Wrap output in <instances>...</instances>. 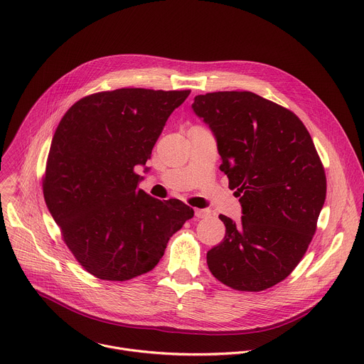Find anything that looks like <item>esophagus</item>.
I'll return each mask as SVG.
<instances>
[{"mask_svg":"<svg viewBox=\"0 0 364 364\" xmlns=\"http://www.w3.org/2000/svg\"><path fill=\"white\" fill-rule=\"evenodd\" d=\"M210 214H211L210 210H200V208H197V210L194 211V215H196L197 218H207Z\"/></svg>","mask_w":364,"mask_h":364,"instance_id":"obj_1","label":"esophagus"}]
</instances>
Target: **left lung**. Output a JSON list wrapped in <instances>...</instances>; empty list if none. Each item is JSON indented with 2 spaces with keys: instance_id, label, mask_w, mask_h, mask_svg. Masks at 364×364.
Masks as SVG:
<instances>
[{
  "instance_id": "obj_1",
  "label": "left lung",
  "mask_w": 364,
  "mask_h": 364,
  "mask_svg": "<svg viewBox=\"0 0 364 364\" xmlns=\"http://www.w3.org/2000/svg\"><path fill=\"white\" fill-rule=\"evenodd\" d=\"M193 110L213 130L241 221L225 215L223 242L207 252L211 274L242 292L284 281L304 258L326 198V176L301 119L252 92L194 97Z\"/></svg>"
}]
</instances>
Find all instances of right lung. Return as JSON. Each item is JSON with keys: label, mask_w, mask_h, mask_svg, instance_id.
<instances>
[{"label": "right lung", "mask_w": 364, "mask_h": 364, "mask_svg": "<svg viewBox=\"0 0 364 364\" xmlns=\"http://www.w3.org/2000/svg\"><path fill=\"white\" fill-rule=\"evenodd\" d=\"M190 90L122 87L82 97L60 119L42 180L46 207L76 261L103 281L151 271L194 211L140 190L144 166ZM149 170L147 167L144 168Z\"/></svg>", "instance_id": "1"}]
</instances>
